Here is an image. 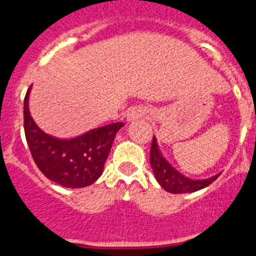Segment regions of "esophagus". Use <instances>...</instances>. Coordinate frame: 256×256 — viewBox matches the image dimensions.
<instances>
[{"label":"esophagus","mask_w":256,"mask_h":256,"mask_svg":"<svg viewBox=\"0 0 256 256\" xmlns=\"http://www.w3.org/2000/svg\"><path fill=\"white\" fill-rule=\"evenodd\" d=\"M146 112L148 110L145 108V107H132V108L128 110V114H126V118H128V121H135L138 120V118H140V117H144L145 114H146Z\"/></svg>","instance_id":"1"}]
</instances>
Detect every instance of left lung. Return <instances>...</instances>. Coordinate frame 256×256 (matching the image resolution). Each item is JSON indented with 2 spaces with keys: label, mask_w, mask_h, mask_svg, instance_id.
I'll return each mask as SVG.
<instances>
[{
  "label": "left lung",
  "mask_w": 256,
  "mask_h": 256,
  "mask_svg": "<svg viewBox=\"0 0 256 256\" xmlns=\"http://www.w3.org/2000/svg\"><path fill=\"white\" fill-rule=\"evenodd\" d=\"M150 166H152L155 178H156L158 183L162 186V188H164L166 192L176 193V194L192 193L202 190V188H206L207 186L214 182L220 176V174H216L211 178L197 180V179H190L180 174L162 155L155 136L152 138V149H150Z\"/></svg>",
  "instance_id": "1"
}]
</instances>
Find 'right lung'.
Listing matches in <instances>:
<instances>
[{
  "label": "right lung",
  "instance_id": "add662e5",
  "mask_svg": "<svg viewBox=\"0 0 256 256\" xmlns=\"http://www.w3.org/2000/svg\"><path fill=\"white\" fill-rule=\"evenodd\" d=\"M30 90L24 100V128L38 168L48 179L66 188H83L94 183L104 172L114 136L124 124L93 128L73 139H58L45 134L32 120L28 110Z\"/></svg>",
  "mask_w": 256,
  "mask_h": 256
}]
</instances>
